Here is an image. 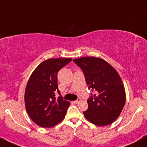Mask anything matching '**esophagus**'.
Listing matches in <instances>:
<instances>
[{
  "instance_id": "1",
  "label": "esophagus",
  "mask_w": 147,
  "mask_h": 147,
  "mask_svg": "<svg viewBox=\"0 0 147 147\" xmlns=\"http://www.w3.org/2000/svg\"><path fill=\"white\" fill-rule=\"evenodd\" d=\"M80 101H81V99H77L76 101H74L73 103H74V104H78V103H79V102H80Z\"/></svg>"
}]
</instances>
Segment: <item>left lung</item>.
<instances>
[{"label":"left lung","instance_id":"left-lung-1","mask_svg":"<svg viewBox=\"0 0 147 147\" xmlns=\"http://www.w3.org/2000/svg\"><path fill=\"white\" fill-rule=\"evenodd\" d=\"M73 61L80 67L89 89L95 94L87 100L84 115L96 126L112 124L119 117L126 102V92L120 76L111 64L101 58L85 57Z\"/></svg>","mask_w":147,"mask_h":147}]
</instances>
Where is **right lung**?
<instances>
[{
  "label": "right lung",
  "mask_w": 147,
  "mask_h": 147,
  "mask_svg": "<svg viewBox=\"0 0 147 147\" xmlns=\"http://www.w3.org/2000/svg\"><path fill=\"white\" fill-rule=\"evenodd\" d=\"M71 58L49 59L41 62L30 76L25 92V104L30 117L37 125L50 128L65 117L70 102L61 96L56 98L57 73Z\"/></svg>",
  "instance_id": "1"
}]
</instances>
